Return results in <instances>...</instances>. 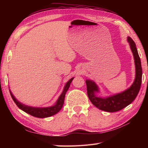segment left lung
I'll list each match as a JSON object with an SVG mask.
<instances>
[{"instance_id": "left-lung-1", "label": "left lung", "mask_w": 148, "mask_h": 148, "mask_svg": "<svg viewBox=\"0 0 148 148\" xmlns=\"http://www.w3.org/2000/svg\"><path fill=\"white\" fill-rule=\"evenodd\" d=\"M132 52L135 60L136 76L132 86L127 90L117 95L107 97H101L96 95V92H99L97 84L92 80L86 79L87 93L89 100L92 104L100 110L114 112L125 108L135 99L140 91L142 81V67L141 60L138 55L136 44L130 37L127 38Z\"/></svg>"}]
</instances>
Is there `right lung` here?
I'll return each instance as SVG.
<instances>
[{"label": "right lung", "instance_id": "add662e5", "mask_svg": "<svg viewBox=\"0 0 148 148\" xmlns=\"http://www.w3.org/2000/svg\"><path fill=\"white\" fill-rule=\"evenodd\" d=\"M74 78H71L69 81L67 82L65 84V86L64 88V90L62 91L60 96H59V99L57 101L56 103L54 106H52L51 107H30L26 106L22 103L18 101L16 98L13 96L11 91L9 89L11 97L13 99V101L15 102L16 105L19 107V108L25 112L26 113H27L35 117L38 118H46L52 116L53 115L56 114L57 113L59 112L62 109V106L64 103V99H65V96L66 91H68V89L70 86V83L72 82Z\"/></svg>", "mask_w": 148, "mask_h": 148}]
</instances>
